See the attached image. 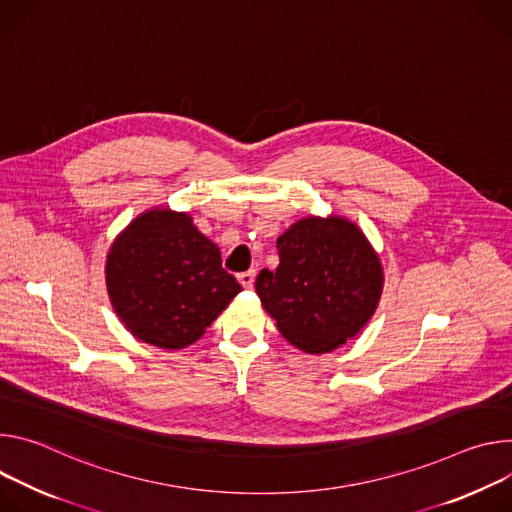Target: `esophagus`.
<instances>
[{"label": "esophagus", "mask_w": 512, "mask_h": 512, "mask_svg": "<svg viewBox=\"0 0 512 512\" xmlns=\"http://www.w3.org/2000/svg\"><path fill=\"white\" fill-rule=\"evenodd\" d=\"M238 280H240V285H242L244 289H252V287H254V280H256V270L240 272V274H238Z\"/></svg>", "instance_id": "obj_1"}]
</instances>
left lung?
<instances>
[{"label": "left lung", "mask_w": 512, "mask_h": 512, "mask_svg": "<svg viewBox=\"0 0 512 512\" xmlns=\"http://www.w3.org/2000/svg\"><path fill=\"white\" fill-rule=\"evenodd\" d=\"M276 270H260L256 293L289 344L327 354L356 337L378 309L384 268L360 227L344 215H309L276 240Z\"/></svg>", "instance_id": "left-lung-1"}]
</instances>
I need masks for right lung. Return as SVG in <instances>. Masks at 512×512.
I'll return each mask as SVG.
<instances>
[{
	"label": "right lung",
	"instance_id": "right-lung-1",
	"mask_svg": "<svg viewBox=\"0 0 512 512\" xmlns=\"http://www.w3.org/2000/svg\"><path fill=\"white\" fill-rule=\"evenodd\" d=\"M105 285L134 337L173 352L195 344L242 291L193 217L168 207L146 209L113 240Z\"/></svg>",
	"mask_w": 512,
	"mask_h": 512
}]
</instances>
